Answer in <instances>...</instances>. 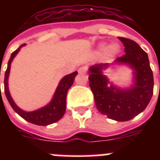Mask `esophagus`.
<instances>
[{"label":"esophagus","instance_id":"34e87169","mask_svg":"<svg viewBox=\"0 0 160 160\" xmlns=\"http://www.w3.org/2000/svg\"><path fill=\"white\" fill-rule=\"evenodd\" d=\"M87 68L86 67V66H82V67H80L78 69V73H85L86 72H87Z\"/></svg>","mask_w":160,"mask_h":160}]
</instances>
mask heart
I'll list each match as a JSON object with an SVG mask.
<instances>
[{
	"label": "heart",
	"instance_id": "heart-1",
	"mask_svg": "<svg viewBox=\"0 0 160 160\" xmlns=\"http://www.w3.org/2000/svg\"><path fill=\"white\" fill-rule=\"evenodd\" d=\"M106 51V54L108 58H112L117 54L119 51V46L117 44H112L111 46H107L106 43H101L98 47V51L99 53H102L103 51Z\"/></svg>",
	"mask_w": 160,
	"mask_h": 160
}]
</instances>
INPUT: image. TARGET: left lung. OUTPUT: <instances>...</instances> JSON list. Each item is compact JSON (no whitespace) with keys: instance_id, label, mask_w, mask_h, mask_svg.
I'll return each instance as SVG.
<instances>
[{"instance_id":"obj_1","label":"left lung","mask_w":160,"mask_h":160,"mask_svg":"<svg viewBox=\"0 0 160 160\" xmlns=\"http://www.w3.org/2000/svg\"><path fill=\"white\" fill-rule=\"evenodd\" d=\"M125 46V54L112 64H95L89 68L90 87L97 109L111 119L125 122L146 109L153 95V73L148 53L134 41L118 38ZM128 65L132 70V84L122 88L109 82L102 70L111 65Z\"/></svg>"}]
</instances>
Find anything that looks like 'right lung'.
<instances>
[{"label": "right lung", "instance_id": "add662e5", "mask_svg": "<svg viewBox=\"0 0 160 160\" xmlns=\"http://www.w3.org/2000/svg\"><path fill=\"white\" fill-rule=\"evenodd\" d=\"M25 46V44H23L17 50L12 53L9 61H8L7 70L5 73V81H4L5 96H6L8 102L14 110V111L18 113L20 116L28 122L38 126H47L49 124L54 123L62 118L65 112H66V94H67L68 90L73 85L74 78L78 74V72L74 71L73 73L67 74L61 79L51 101L49 102L47 105L42 107V108L38 109L36 111H29V112L23 111L22 109L17 106V104L14 102L13 99L11 97L9 90H8V81L9 73H10L11 63H12L14 58L16 57L18 52L20 51L21 48Z\"/></svg>", "mask_w": 160, "mask_h": 160}]
</instances>
